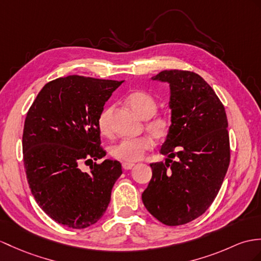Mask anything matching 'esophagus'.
<instances>
[{"instance_id":"34e87169","label":"esophagus","mask_w":261,"mask_h":261,"mask_svg":"<svg viewBox=\"0 0 261 261\" xmlns=\"http://www.w3.org/2000/svg\"><path fill=\"white\" fill-rule=\"evenodd\" d=\"M134 166H135L134 163H123V168L126 169V170L132 169Z\"/></svg>"}]
</instances>
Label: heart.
Masks as SVG:
<instances>
[{"mask_svg": "<svg viewBox=\"0 0 261 261\" xmlns=\"http://www.w3.org/2000/svg\"><path fill=\"white\" fill-rule=\"evenodd\" d=\"M126 100L138 117L146 119L145 129L149 133L152 138L158 142H162L169 135L171 122L167 116L155 114L158 109V103L155 97H152L150 94L146 92L136 91L130 93ZM111 113L112 107H106L100 112L97 118V127L101 135L109 136L111 134ZM151 147L152 142L149 137L142 136L137 138H124L118 143L114 144L110 149V152L115 160L133 163L142 160L146 151H148Z\"/></svg>", "mask_w": 261, "mask_h": 261, "instance_id": "obj_1", "label": "heart"}]
</instances>
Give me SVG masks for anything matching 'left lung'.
Masks as SVG:
<instances>
[{"mask_svg": "<svg viewBox=\"0 0 261 261\" xmlns=\"http://www.w3.org/2000/svg\"><path fill=\"white\" fill-rule=\"evenodd\" d=\"M151 79L169 84L171 128L161 148L166 161L150 164L152 176L142 199L157 220L179 226L204 214L222 185L230 162L228 120L198 74L170 69Z\"/></svg>", "mask_w": 261, "mask_h": 261, "instance_id": "left-lung-1", "label": "left lung"}]
</instances>
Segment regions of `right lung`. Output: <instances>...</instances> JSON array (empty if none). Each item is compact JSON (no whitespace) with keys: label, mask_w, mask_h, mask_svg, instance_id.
Instances as JSON below:
<instances>
[{"label":"right lung","mask_w":261,"mask_h":261,"mask_svg":"<svg viewBox=\"0 0 261 261\" xmlns=\"http://www.w3.org/2000/svg\"><path fill=\"white\" fill-rule=\"evenodd\" d=\"M123 81L71 75L45 84L30 107L23 129V161L32 195L57 224L83 229L97 222L122 175L117 161L96 162L97 118ZM92 164L83 172L81 164Z\"/></svg>","instance_id":"right-lung-1"}]
</instances>
